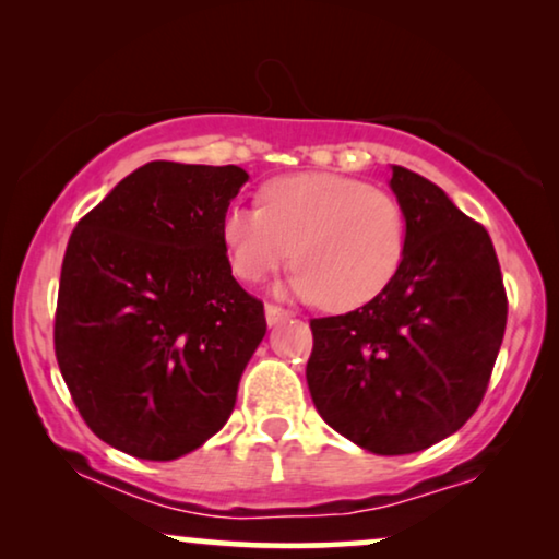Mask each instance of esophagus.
Masks as SVG:
<instances>
[{"instance_id":"1","label":"esophagus","mask_w":559,"mask_h":559,"mask_svg":"<svg viewBox=\"0 0 559 559\" xmlns=\"http://www.w3.org/2000/svg\"><path fill=\"white\" fill-rule=\"evenodd\" d=\"M264 316H266V323L277 325V323H282V320L289 318V312L285 308H277V305H266Z\"/></svg>"}]
</instances>
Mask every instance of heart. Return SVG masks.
<instances>
[{"mask_svg":"<svg viewBox=\"0 0 559 559\" xmlns=\"http://www.w3.org/2000/svg\"><path fill=\"white\" fill-rule=\"evenodd\" d=\"M221 236L241 280L270 277L293 257L289 293L328 310H354L392 285L407 249V221L402 205L369 182L300 173L266 182L262 209L231 205Z\"/></svg>","mask_w":559,"mask_h":559,"instance_id":"1","label":"heart"}]
</instances>
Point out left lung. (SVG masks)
<instances>
[{
    "label": "left lung",
    "instance_id": "left-lung-1",
    "mask_svg": "<svg viewBox=\"0 0 559 559\" xmlns=\"http://www.w3.org/2000/svg\"><path fill=\"white\" fill-rule=\"evenodd\" d=\"M407 249L384 293L316 318L305 369L320 417L377 455H409L461 430L484 400L507 328L491 236L423 175L392 165Z\"/></svg>",
    "mask_w": 559,
    "mask_h": 559
}]
</instances>
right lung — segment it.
Instances as JSON below:
<instances>
[{"mask_svg": "<svg viewBox=\"0 0 559 559\" xmlns=\"http://www.w3.org/2000/svg\"><path fill=\"white\" fill-rule=\"evenodd\" d=\"M247 170L155 159L79 221L60 270L56 356L81 417L142 461H175L231 417L266 333L221 236Z\"/></svg>", "mask_w": 559, "mask_h": 559, "instance_id": "obj_1", "label": "right lung"}]
</instances>
